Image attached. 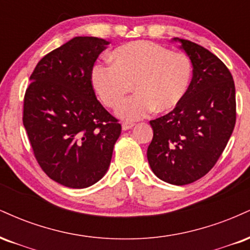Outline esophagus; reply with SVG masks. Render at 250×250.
Here are the masks:
<instances>
[{
    "label": "esophagus",
    "instance_id": "obj_1",
    "mask_svg": "<svg viewBox=\"0 0 250 250\" xmlns=\"http://www.w3.org/2000/svg\"><path fill=\"white\" fill-rule=\"evenodd\" d=\"M134 126V124L133 123H128V122H124L122 124V128H123V131H127V130H130V128H132Z\"/></svg>",
    "mask_w": 250,
    "mask_h": 250
}]
</instances>
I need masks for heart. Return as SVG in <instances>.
Wrapping results in <instances>:
<instances>
[{
    "mask_svg": "<svg viewBox=\"0 0 250 250\" xmlns=\"http://www.w3.org/2000/svg\"><path fill=\"white\" fill-rule=\"evenodd\" d=\"M111 60L112 64L93 65L91 83L107 107H116L133 85L137 93L117 110L125 120L142 119L154 108L157 112L173 110L186 96L192 82L193 64L188 56L148 41L119 46Z\"/></svg>",
    "mask_w": 250,
    "mask_h": 250,
    "instance_id": "b5f03b06",
    "label": "heart"
}]
</instances>
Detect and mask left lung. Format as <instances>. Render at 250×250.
Masks as SVG:
<instances>
[{"mask_svg":"<svg viewBox=\"0 0 250 250\" xmlns=\"http://www.w3.org/2000/svg\"><path fill=\"white\" fill-rule=\"evenodd\" d=\"M174 41L192 61L193 78L180 104L149 122L147 160L158 178L183 186L205 177L219 160L235 126L236 101L224 62L188 40Z\"/></svg>","mask_w":250,"mask_h":250,"instance_id":"obj_1","label":"left lung"}]
</instances>
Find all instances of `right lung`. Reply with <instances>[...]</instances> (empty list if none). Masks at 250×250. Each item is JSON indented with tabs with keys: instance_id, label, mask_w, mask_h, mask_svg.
Masks as SVG:
<instances>
[{
	"instance_id": "obj_1",
	"label": "right lung",
	"mask_w": 250,
	"mask_h": 250,
	"mask_svg": "<svg viewBox=\"0 0 250 250\" xmlns=\"http://www.w3.org/2000/svg\"><path fill=\"white\" fill-rule=\"evenodd\" d=\"M107 44L72 38L38 62L25 90L23 125L35 158L50 179L70 188H86L104 177L122 132L91 83Z\"/></svg>"
}]
</instances>
